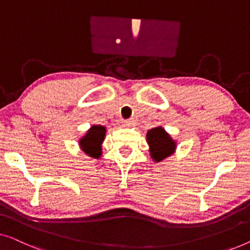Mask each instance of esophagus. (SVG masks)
<instances>
[{"label":"esophagus","instance_id":"34e87169","mask_svg":"<svg viewBox=\"0 0 250 250\" xmlns=\"http://www.w3.org/2000/svg\"><path fill=\"white\" fill-rule=\"evenodd\" d=\"M134 125H135V123H134V121H131V119H127V121L124 122V126H126V127H133Z\"/></svg>","mask_w":250,"mask_h":250}]
</instances>
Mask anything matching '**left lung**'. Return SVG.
I'll use <instances>...</instances> for the list:
<instances>
[{
	"label": "left lung",
	"instance_id": "obj_1",
	"mask_svg": "<svg viewBox=\"0 0 250 250\" xmlns=\"http://www.w3.org/2000/svg\"><path fill=\"white\" fill-rule=\"evenodd\" d=\"M146 142L149 144V152L154 162H161L169 158L176 151V141L166 132L162 126H158L147 131Z\"/></svg>",
	"mask_w": 250,
	"mask_h": 250
}]
</instances>
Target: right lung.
<instances>
[{"mask_svg":"<svg viewBox=\"0 0 250 250\" xmlns=\"http://www.w3.org/2000/svg\"><path fill=\"white\" fill-rule=\"evenodd\" d=\"M107 129L103 125H92L79 140V146L88 157L99 159L103 154V142Z\"/></svg>","mask_w":250,"mask_h":250,"instance_id":"right-lung-1","label":"right lung"}]
</instances>
